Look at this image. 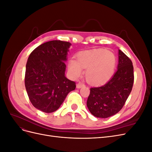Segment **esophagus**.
<instances>
[{
	"label": "esophagus",
	"mask_w": 152,
	"mask_h": 152,
	"mask_svg": "<svg viewBox=\"0 0 152 152\" xmlns=\"http://www.w3.org/2000/svg\"><path fill=\"white\" fill-rule=\"evenodd\" d=\"M84 86H85L84 84L82 83V82H79V83L77 84V88L80 89V88H81V87H82Z\"/></svg>",
	"instance_id": "obj_1"
}]
</instances>
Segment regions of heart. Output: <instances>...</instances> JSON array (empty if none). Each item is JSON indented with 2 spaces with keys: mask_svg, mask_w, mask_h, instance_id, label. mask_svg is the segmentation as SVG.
<instances>
[{
  "mask_svg": "<svg viewBox=\"0 0 152 152\" xmlns=\"http://www.w3.org/2000/svg\"><path fill=\"white\" fill-rule=\"evenodd\" d=\"M77 60L72 58L68 62V68L72 75L78 77L82 68L87 69L86 78L90 84H103L113 75L116 66V58L112 52L105 49L86 50L77 54Z\"/></svg>",
  "mask_w": 152,
  "mask_h": 152,
  "instance_id": "obj_1",
  "label": "heart"
}]
</instances>
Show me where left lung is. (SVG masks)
Returning a JSON list of instances; mask_svg holds the SVG:
<instances>
[{
    "instance_id": "obj_1",
    "label": "left lung",
    "mask_w": 152,
    "mask_h": 152,
    "mask_svg": "<svg viewBox=\"0 0 152 152\" xmlns=\"http://www.w3.org/2000/svg\"><path fill=\"white\" fill-rule=\"evenodd\" d=\"M133 69L129 58L119 50L118 68L112 79L104 86L90 89L87 106L94 116L108 118L122 108L134 83Z\"/></svg>"
}]
</instances>
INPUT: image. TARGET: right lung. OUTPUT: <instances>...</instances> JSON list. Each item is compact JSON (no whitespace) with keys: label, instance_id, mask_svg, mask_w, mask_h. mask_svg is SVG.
<instances>
[{"label":"right lung","instance_id":"obj_1","mask_svg":"<svg viewBox=\"0 0 152 152\" xmlns=\"http://www.w3.org/2000/svg\"><path fill=\"white\" fill-rule=\"evenodd\" d=\"M70 45L65 41H49L36 48L28 57L26 90L31 104L43 112L56 111L67 94L75 89V82L65 76Z\"/></svg>","mask_w":152,"mask_h":152}]
</instances>
